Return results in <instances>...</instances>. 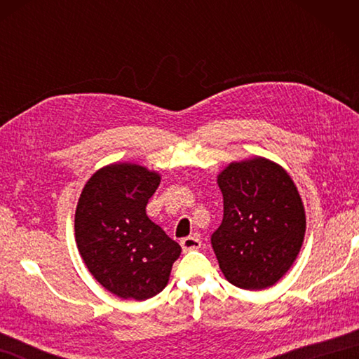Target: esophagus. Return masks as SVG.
Masks as SVG:
<instances>
[{
    "instance_id": "34e87169",
    "label": "esophagus",
    "mask_w": 359,
    "mask_h": 359,
    "mask_svg": "<svg viewBox=\"0 0 359 359\" xmlns=\"http://www.w3.org/2000/svg\"><path fill=\"white\" fill-rule=\"evenodd\" d=\"M180 245H182V248H184V251H191V250H199L202 242H201V239H197L196 236H188V238L182 239Z\"/></svg>"
}]
</instances>
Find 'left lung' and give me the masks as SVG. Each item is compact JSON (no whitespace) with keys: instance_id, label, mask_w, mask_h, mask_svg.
Returning a JSON list of instances; mask_svg holds the SVG:
<instances>
[{"instance_id":"1","label":"left lung","mask_w":359,"mask_h":359,"mask_svg":"<svg viewBox=\"0 0 359 359\" xmlns=\"http://www.w3.org/2000/svg\"><path fill=\"white\" fill-rule=\"evenodd\" d=\"M222 224L211 236L220 270L233 285L264 290L296 261L306 234V211L294 182L264 157L233 162L217 175Z\"/></svg>"}]
</instances>
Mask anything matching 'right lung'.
Returning <instances> with one entry per match:
<instances>
[{"label": "right lung", "instance_id": "obj_1", "mask_svg": "<svg viewBox=\"0 0 359 359\" xmlns=\"http://www.w3.org/2000/svg\"><path fill=\"white\" fill-rule=\"evenodd\" d=\"M160 174L111 163L93 174L75 210V242L90 274L121 299L144 301L166 287L180 245L147 216Z\"/></svg>", "mask_w": 359, "mask_h": 359}]
</instances>
